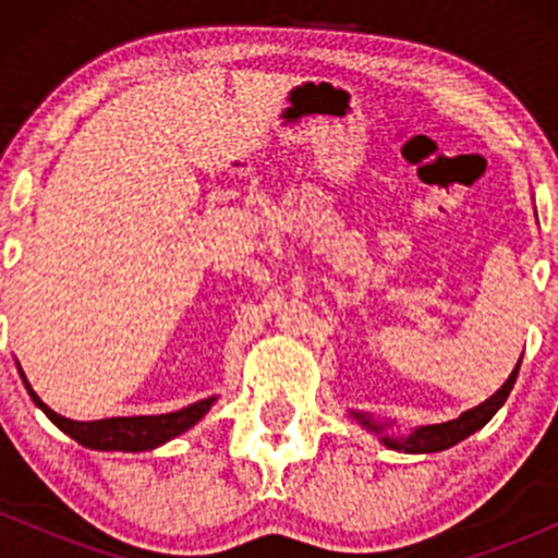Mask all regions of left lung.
Here are the masks:
<instances>
[{"mask_svg": "<svg viewBox=\"0 0 558 558\" xmlns=\"http://www.w3.org/2000/svg\"><path fill=\"white\" fill-rule=\"evenodd\" d=\"M520 364H522V360L517 362L514 373L509 375V380H506L504 386L498 388L488 401H483V403H480V407L470 409V412L459 414L457 420L440 422V425L417 427V430H412L409 435H386V427H390V425H383V422H373V420L367 417V414H356L354 412V417L360 420L362 425L367 427V430H373V433L380 435L383 444H386L388 448H393V451H403V453L444 451V448L457 446L459 440L470 438V435L477 433L480 427L488 425L493 414H496L498 409L504 407V401L509 399L511 388H514V383H517V375H520Z\"/></svg>", "mask_w": 558, "mask_h": 558, "instance_id": "left-lung-1", "label": "left lung"}]
</instances>
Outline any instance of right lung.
Instances as JSON below:
<instances>
[{
    "label": "right lung",
    "instance_id": "add662e5",
    "mask_svg": "<svg viewBox=\"0 0 558 558\" xmlns=\"http://www.w3.org/2000/svg\"><path fill=\"white\" fill-rule=\"evenodd\" d=\"M21 377L28 388L31 399L49 420L60 427L62 433H68L70 438L78 440L81 446L86 448H96V451H151V448L168 444V440L175 438L194 427L204 414L209 412V407L215 403L213 399H204L191 403V407L181 409V412H170V414H151V417H110V420H96V422H75L62 417V414L52 412L41 399L36 396V390L31 388V383L25 380L23 369Z\"/></svg>",
    "mask_w": 558,
    "mask_h": 558
}]
</instances>
